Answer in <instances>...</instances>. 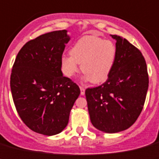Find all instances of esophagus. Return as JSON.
<instances>
[{"instance_id": "1", "label": "esophagus", "mask_w": 159, "mask_h": 159, "mask_svg": "<svg viewBox=\"0 0 159 159\" xmlns=\"http://www.w3.org/2000/svg\"><path fill=\"white\" fill-rule=\"evenodd\" d=\"M80 94L84 96L85 94V89L84 87H80Z\"/></svg>"}]
</instances>
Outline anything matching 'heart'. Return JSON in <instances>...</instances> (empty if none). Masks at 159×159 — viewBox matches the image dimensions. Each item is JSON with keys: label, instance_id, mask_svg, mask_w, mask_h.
Instances as JSON below:
<instances>
[{"label": "heart", "instance_id": "b5f03b06", "mask_svg": "<svg viewBox=\"0 0 159 159\" xmlns=\"http://www.w3.org/2000/svg\"><path fill=\"white\" fill-rule=\"evenodd\" d=\"M70 55H63L60 63L66 77H73L81 64L84 80L93 84L108 80L114 66L116 57V46L112 41L86 35L75 42L70 50Z\"/></svg>", "mask_w": 159, "mask_h": 159}]
</instances>
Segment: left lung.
<instances>
[{
	"label": "left lung",
	"instance_id": "1",
	"mask_svg": "<svg viewBox=\"0 0 159 159\" xmlns=\"http://www.w3.org/2000/svg\"><path fill=\"white\" fill-rule=\"evenodd\" d=\"M110 75L102 85L85 91L92 124L97 129L115 134L127 129L142 112L149 87L147 66L141 51L120 36Z\"/></svg>",
	"mask_w": 159,
	"mask_h": 159
}]
</instances>
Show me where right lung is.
<instances>
[{
    "instance_id": "1",
    "label": "right lung",
    "mask_w": 159,
    "mask_h": 159,
    "mask_svg": "<svg viewBox=\"0 0 159 159\" xmlns=\"http://www.w3.org/2000/svg\"><path fill=\"white\" fill-rule=\"evenodd\" d=\"M69 41L66 30L44 34L25 43L15 59L10 76L13 102L22 121L38 134L62 132L80 94L78 85L61 70Z\"/></svg>"
}]
</instances>
